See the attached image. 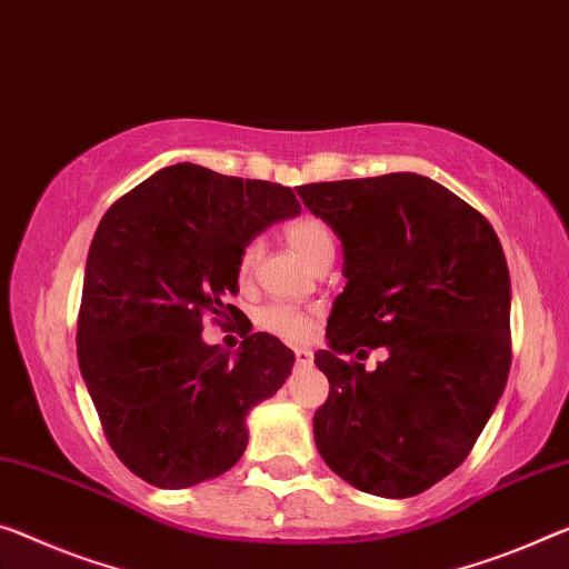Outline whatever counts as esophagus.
Here are the masks:
<instances>
[{"mask_svg": "<svg viewBox=\"0 0 569 569\" xmlns=\"http://www.w3.org/2000/svg\"><path fill=\"white\" fill-rule=\"evenodd\" d=\"M297 363H312V351L310 348H292Z\"/></svg>", "mask_w": 569, "mask_h": 569, "instance_id": "obj_1", "label": "esophagus"}]
</instances>
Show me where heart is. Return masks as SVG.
Here are the masks:
<instances>
[{"instance_id": "heart-1", "label": "heart", "mask_w": 569, "mask_h": 569, "mask_svg": "<svg viewBox=\"0 0 569 569\" xmlns=\"http://www.w3.org/2000/svg\"><path fill=\"white\" fill-rule=\"evenodd\" d=\"M284 239L295 249V254L308 261L315 269L326 261H333L336 257V239L333 231L328 229V223L318 216H297L292 221L284 223ZM261 254H264V241L254 236L241 247L239 254V277L249 279L259 267ZM257 322L261 330L272 333L282 340H290V343H300V340H308L312 336V310L297 308L290 302H269L259 310Z\"/></svg>"}]
</instances>
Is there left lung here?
<instances>
[{
  "label": "left lung",
  "instance_id": "1",
  "mask_svg": "<svg viewBox=\"0 0 569 569\" xmlns=\"http://www.w3.org/2000/svg\"><path fill=\"white\" fill-rule=\"evenodd\" d=\"M333 226L346 290L328 318L315 445L358 491L407 498L450 476L483 432L511 369V279L486 216L415 172L310 182ZM390 351L376 372L346 355Z\"/></svg>",
  "mask_w": 569,
  "mask_h": 569
}]
</instances>
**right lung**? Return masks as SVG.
Listing matches in <instances>:
<instances>
[{
    "label": "right lung",
    "mask_w": 569,
    "mask_h": 569,
    "mask_svg": "<svg viewBox=\"0 0 569 569\" xmlns=\"http://www.w3.org/2000/svg\"><path fill=\"white\" fill-rule=\"evenodd\" d=\"M292 188L200 164H170L121 196L93 233L78 310V366L117 458L157 488H188L233 468L249 409L295 356L243 322L239 353L206 346L203 320H239V254L279 218Z\"/></svg>",
    "instance_id": "1"
}]
</instances>
